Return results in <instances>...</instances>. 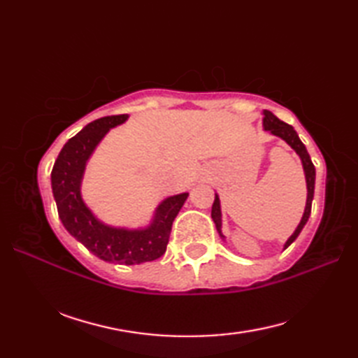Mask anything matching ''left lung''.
<instances>
[{
	"mask_svg": "<svg viewBox=\"0 0 358 358\" xmlns=\"http://www.w3.org/2000/svg\"><path fill=\"white\" fill-rule=\"evenodd\" d=\"M263 129L264 131H269L272 135L280 136L281 140H285L289 146H291L295 152L296 155L300 157L301 159V164H303V171H305V178H306V187H308V196H306V206H305V212H303V217L300 220L299 226H296V229L294 231V234L291 237L287 238V241L285 243V248L291 246V243L295 241V238L299 237L300 232L305 224L308 223L309 215H310V206H313V200H314V187H315V167L313 164V159H310L306 146L301 143V140L299 138V134L295 132V129L291 124H286L285 121L278 120L275 115H273L272 112L269 110H263ZM210 217L214 220L217 231L220 234V237L223 240L226 238L223 232H222V208H220V199L218 195L215 194V200L214 204H212V212H210Z\"/></svg>",
	"mask_w": 358,
	"mask_h": 358,
	"instance_id": "obj_1",
	"label": "left lung"
}]
</instances>
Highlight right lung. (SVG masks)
I'll return each mask as SVG.
<instances>
[{"instance_id": "add662e5", "label": "right lung", "mask_w": 358, "mask_h": 358, "mask_svg": "<svg viewBox=\"0 0 358 358\" xmlns=\"http://www.w3.org/2000/svg\"><path fill=\"white\" fill-rule=\"evenodd\" d=\"M129 115L98 118L64 144L50 173L52 192L66 231L104 262L140 264L154 262L166 252L175 217L187 200V192L167 196L155 209L146 227L127 229L100 222L81 196L86 163L112 127Z\"/></svg>"}]
</instances>
